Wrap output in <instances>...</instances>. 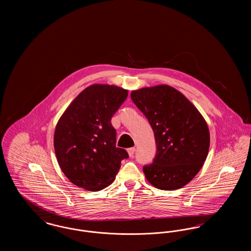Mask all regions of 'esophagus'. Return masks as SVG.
Instances as JSON below:
<instances>
[{
	"instance_id": "34e87169",
	"label": "esophagus",
	"mask_w": 251,
	"mask_h": 251,
	"mask_svg": "<svg viewBox=\"0 0 251 251\" xmlns=\"http://www.w3.org/2000/svg\"><path fill=\"white\" fill-rule=\"evenodd\" d=\"M127 151H128L129 156H130V157H132L133 154H134V152H135V148H130V149H128Z\"/></svg>"
}]
</instances>
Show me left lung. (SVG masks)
<instances>
[{"label":"left lung","mask_w":251,"mask_h":251,"mask_svg":"<svg viewBox=\"0 0 251 251\" xmlns=\"http://www.w3.org/2000/svg\"><path fill=\"white\" fill-rule=\"evenodd\" d=\"M131 98L155 136L153 162L143 167L146 178L161 190L183 187L199 173L208 155L206 121L185 96L169 85L134 90Z\"/></svg>","instance_id":"1"}]
</instances>
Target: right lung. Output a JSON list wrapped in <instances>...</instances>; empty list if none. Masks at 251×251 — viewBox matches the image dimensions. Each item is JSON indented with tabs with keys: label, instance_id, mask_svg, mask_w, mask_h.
I'll return each mask as SVG.
<instances>
[{
	"label": "right lung",
	"instance_id": "add662e5",
	"mask_svg": "<svg viewBox=\"0 0 251 251\" xmlns=\"http://www.w3.org/2000/svg\"><path fill=\"white\" fill-rule=\"evenodd\" d=\"M128 97L116 85L92 84L77 96L57 122L53 145L60 168L75 185L100 191L116 178L129 155L117 148L111 119Z\"/></svg>",
	"mask_w": 251,
	"mask_h": 251
}]
</instances>
